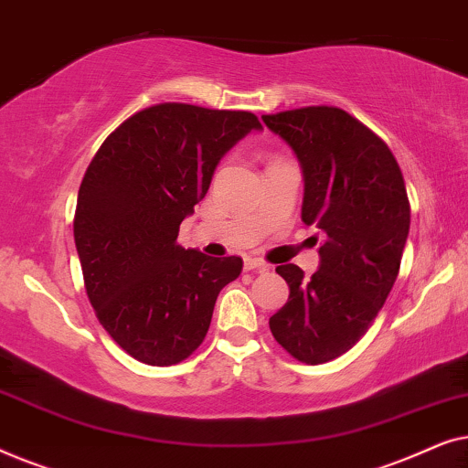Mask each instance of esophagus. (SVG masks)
I'll return each instance as SVG.
<instances>
[{"label": "esophagus", "instance_id": "1", "mask_svg": "<svg viewBox=\"0 0 468 468\" xmlns=\"http://www.w3.org/2000/svg\"><path fill=\"white\" fill-rule=\"evenodd\" d=\"M242 264H245V271H255V272H266L268 268H271L264 260L251 258V255H247V258L242 260Z\"/></svg>", "mask_w": 468, "mask_h": 468}]
</instances>
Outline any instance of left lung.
Wrapping results in <instances>:
<instances>
[{
  "label": "left lung",
  "mask_w": 468,
  "mask_h": 468,
  "mask_svg": "<svg viewBox=\"0 0 468 468\" xmlns=\"http://www.w3.org/2000/svg\"><path fill=\"white\" fill-rule=\"evenodd\" d=\"M261 119L296 153L303 221L325 234L313 277L296 264L277 266L290 298L268 324L287 354L324 364L367 335L392 292L411 223L405 178L388 144L341 108L304 106Z\"/></svg>",
  "instance_id": "1"
}]
</instances>
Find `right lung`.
<instances>
[{"instance_id": "1", "label": "right lung", "mask_w": 468, "mask_h": 468, "mask_svg": "<svg viewBox=\"0 0 468 468\" xmlns=\"http://www.w3.org/2000/svg\"><path fill=\"white\" fill-rule=\"evenodd\" d=\"M261 130L253 112L164 101L125 119L82 176L74 242L95 315L138 362L172 367L200 347L242 260L178 245L219 159Z\"/></svg>"}]
</instances>
